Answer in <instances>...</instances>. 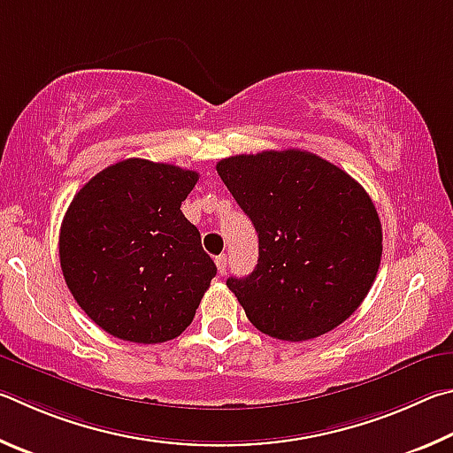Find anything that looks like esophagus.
<instances>
[{
	"mask_svg": "<svg viewBox=\"0 0 453 453\" xmlns=\"http://www.w3.org/2000/svg\"><path fill=\"white\" fill-rule=\"evenodd\" d=\"M214 265H217L219 274H225L226 273V257L225 255H220V257L214 258Z\"/></svg>",
	"mask_w": 453,
	"mask_h": 453,
	"instance_id": "obj_1",
	"label": "esophagus"
}]
</instances>
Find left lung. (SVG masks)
Instances as JSON below:
<instances>
[{
    "label": "left lung",
    "mask_w": 453,
    "mask_h": 453,
    "mask_svg": "<svg viewBox=\"0 0 453 453\" xmlns=\"http://www.w3.org/2000/svg\"><path fill=\"white\" fill-rule=\"evenodd\" d=\"M258 233V265L226 280L265 334L303 342L340 326L374 284L382 225L360 182L308 150H263L217 163Z\"/></svg>",
    "instance_id": "1"
}]
</instances>
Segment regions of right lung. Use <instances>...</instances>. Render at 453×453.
Here are the masks:
<instances>
[{
  "label": "right lung",
  "mask_w": 453,
  "mask_h": 453,
  "mask_svg": "<svg viewBox=\"0 0 453 453\" xmlns=\"http://www.w3.org/2000/svg\"><path fill=\"white\" fill-rule=\"evenodd\" d=\"M198 173L125 158L85 182L63 217L67 288L111 336L137 344L177 338L217 274L201 233L180 211Z\"/></svg>",
  "instance_id": "obj_1"
}]
</instances>
